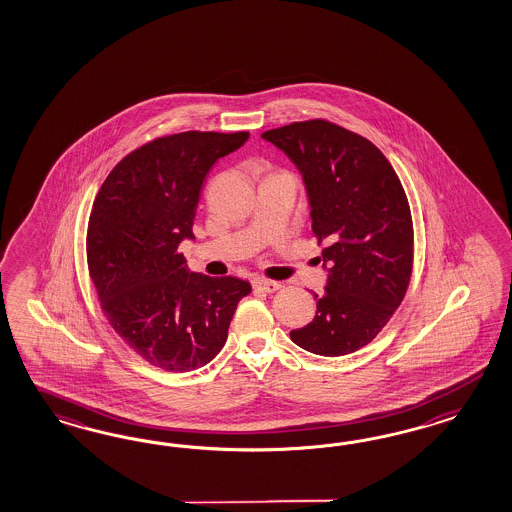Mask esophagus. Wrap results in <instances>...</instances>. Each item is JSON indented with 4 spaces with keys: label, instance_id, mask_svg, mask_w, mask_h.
I'll use <instances>...</instances> for the list:
<instances>
[{
    "label": "esophagus",
    "instance_id": "obj_1",
    "mask_svg": "<svg viewBox=\"0 0 512 512\" xmlns=\"http://www.w3.org/2000/svg\"><path fill=\"white\" fill-rule=\"evenodd\" d=\"M251 285L255 291H263V293H276L281 289V283L270 281V279H253Z\"/></svg>",
    "mask_w": 512,
    "mask_h": 512
}]
</instances>
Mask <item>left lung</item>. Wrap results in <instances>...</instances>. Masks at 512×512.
I'll return each mask as SVG.
<instances>
[{"label": "left lung", "instance_id": "8db88e82", "mask_svg": "<svg viewBox=\"0 0 512 512\" xmlns=\"http://www.w3.org/2000/svg\"><path fill=\"white\" fill-rule=\"evenodd\" d=\"M302 174L311 231L328 270L310 325L291 330L298 347L355 353L402 304L413 268V221L398 174L370 140L326 120L264 131Z\"/></svg>", "mask_w": 512, "mask_h": 512}]
</instances>
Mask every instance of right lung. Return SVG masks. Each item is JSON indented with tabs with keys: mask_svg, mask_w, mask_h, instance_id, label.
Segmentation results:
<instances>
[{
	"mask_svg": "<svg viewBox=\"0 0 512 512\" xmlns=\"http://www.w3.org/2000/svg\"><path fill=\"white\" fill-rule=\"evenodd\" d=\"M248 131H186L152 140L110 171L88 223V268L116 334L167 372L208 364L227 341L244 279L189 272L178 251L193 240L204 178Z\"/></svg>",
	"mask_w": 512,
	"mask_h": 512,
	"instance_id": "obj_1",
	"label": "right lung"
}]
</instances>
